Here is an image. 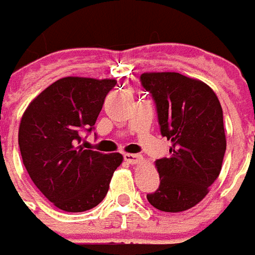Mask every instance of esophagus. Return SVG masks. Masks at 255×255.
Masks as SVG:
<instances>
[{
    "label": "esophagus",
    "instance_id": "1",
    "mask_svg": "<svg viewBox=\"0 0 255 255\" xmlns=\"http://www.w3.org/2000/svg\"><path fill=\"white\" fill-rule=\"evenodd\" d=\"M124 159L129 163V165H136L143 161L142 155L139 154H124Z\"/></svg>",
    "mask_w": 255,
    "mask_h": 255
}]
</instances>
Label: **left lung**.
I'll use <instances>...</instances> for the list:
<instances>
[{"instance_id":"left-lung-1","label":"left lung","mask_w":255,"mask_h":255,"mask_svg":"<svg viewBox=\"0 0 255 255\" xmlns=\"http://www.w3.org/2000/svg\"><path fill=\"white\" fill-rule=\"evenodd\" d=\"M140 84L155 103L161 135L171 140L170 156L154 162L161 184L147 200L163 212L186 211L222 170L223 111L208 85L180 73H144Z\"/></svg>"}]
</instances>
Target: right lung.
<instances>
[{"label": "right lung", "mask_w": 255, "mask_h": 255, "mask_svg": "<svg viewBox=\"0 0 255 255\" xmlns=\"http://www.w3.org/2000/svg\"><path fill=\"white\" fill-rule=\"evenodd\" d=\"M115 80L66 77L28 105L18 129L22 162L33 184L66 212H84L107 196L122 154L84 148Z\"/></svg>", "instance_id": "1"}]
</instances>
